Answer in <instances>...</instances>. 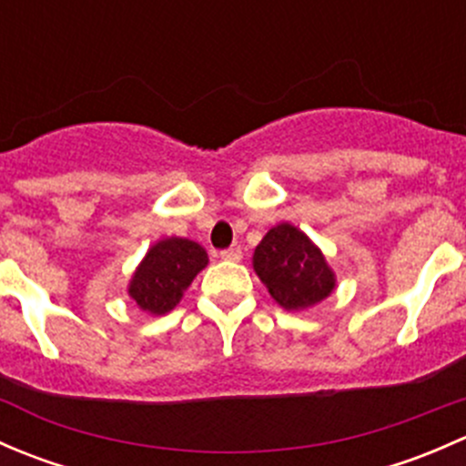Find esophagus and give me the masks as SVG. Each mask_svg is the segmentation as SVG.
Wrapping results in <instances>:
<instances>
[{
  "instance_id": "obj_1",
  "label": "esophagus",
  "mask_w": 466,
  "mask_h": 466,
  "mask_svg": "<svg viewBox=\"0 0 466 466\" xmlns=\"http://www.w3.org/2000/svg\"><path fill=\"white\" fill-rule=\"evenodd\" d=\"M220 259H223V261H241L243 259L241 248H229V250H223V252H220Z\"/></svg>"
}]
</instances>
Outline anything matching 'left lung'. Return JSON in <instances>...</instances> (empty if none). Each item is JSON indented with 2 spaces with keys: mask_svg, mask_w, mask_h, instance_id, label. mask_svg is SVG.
<instances>
[{
  "mask_svg": "<svg viewBox=\"0 0 466 466\" xmlns=\"http://www.w3.org/2000/svg\"><path fill=\"white\" fill-rule=\"evenodd\" d=\"M252 268L270 298L286 311H304L336 290V272L320 248L299 228L279 223L266 232L252 255Z\"/></svg>",
  "mask_w": 466,
  "mask_h": 466,
  "instance_id": "left-lung-1",
  "label": "left lung"
}]
</instances>
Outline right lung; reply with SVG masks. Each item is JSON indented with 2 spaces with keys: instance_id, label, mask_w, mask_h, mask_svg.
I'll use <instances>...</instances> for the list:
<instances>
[{
  "instance_id": "add662e5",
  "label": "right lung",
  "mask_w": 466,
  "mask_h": 466,
  "mask_svg": "<svg viewBox=\"0 0 466 466\" xmlns=\"http://www.w3.org/2000/svg\"><path fill=\"white\" fill-rule=\"evenodd\" d=\"M207 263L209 257L200 243L182 237L159 238L130 277V299L148 316H164L180 304L185 290Z\"/></svg>"
}]
</instances>
